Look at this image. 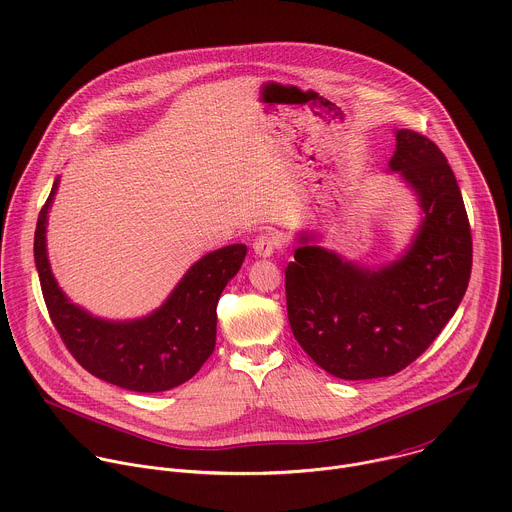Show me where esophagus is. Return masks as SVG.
Instances as JSON below:
<instances>
[{"label":"esophagus","mask_w":512,"mask_h":512,"mask_svg":"<svg viewBox=\"0 0 512 512\" xmlns=\"http://www.w3.org/2000/svg\"><path fill=\"white\" fill-rule=\"evenodd\" d=\"M277 247H279V239L275 237V233H269V231L257 235V239L253 241V251H255V255H257V257H263V259H265V257H271Z\"/></svg>","instance_id":"1"}]
</instances>
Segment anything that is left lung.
<instances>
[{
	"label": "left lung",
	"mask_w": 512,
	"mask_h": 512,
	"mask_svg": "<svg viewBox=\"0 0 512 512\" xmlns=\"http://www.w3.org/2000/svg\"><path fill=\"white\" fill-rule=\"evenodd\" d=\"M390 168L422 209L420 229L400 259L366 269L303 235L285 269L295 339L319 368L342 380L386 378L410 366L450 321L470 279V223L442 150L402 128Z\"/></svg>",
	"instance_id": "obj_1"
}]
</instances>
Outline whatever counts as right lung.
Here are the masks:
<instances>
[{
  "mask_svg": "<svg viewBox=\"0 0 512 512\" xmlns=\"http://www.w3.org/2000/svg\"><path fill=\"white\" fill-rule=\"evenodd\" d=\"M58 181L40 211L34 259L50 319L74 360L92 376L132 392H164L191 380L215 350L217 303L247 255L227 245L199 259L150 315L108 321L74 305L58 287L46 251V223Z\"/></svg>",
  "mask_w": 512,
  "mask_h": 512,
  "instance_id": "obj_1",
  "label": "right lung"
}]
</instances>
